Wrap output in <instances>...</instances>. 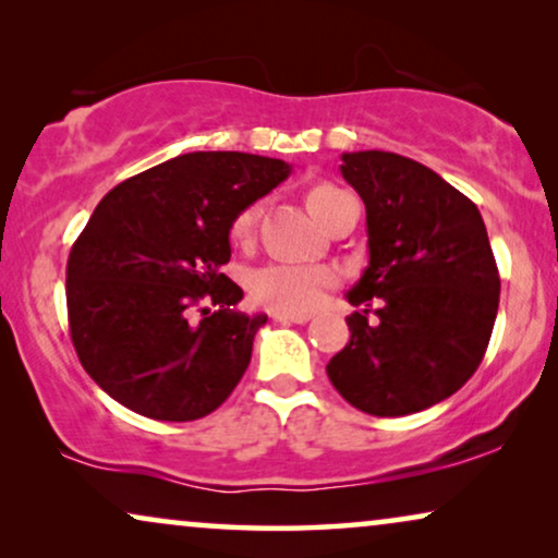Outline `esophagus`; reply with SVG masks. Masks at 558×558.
I'll return each mask as SVG.
<instances>
[{"instance_id": "obj_1", "label": "esophagus", "mask_w": 558, "mask_h": 558, "mask_svg": "<svg viewBox=\"0 0 558 558\" xmlns=\"http://www.w3.org/2000/svg\"><path fill=\"white\" fill-rule=\"evenodd\" d=\"M274 319H279V323H292V325H304L310 323V315H287V312H277Z\"/></svg>"}]
</instances>
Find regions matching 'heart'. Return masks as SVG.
I'll return each mask as SVG.
<instances>
[{"label":"heart","mask_w":558,"mask_h":558,"mask_svg":"<svg viewBox=\"0 0 558 558\" xmlns=\"http://www.w3.org/2000/svg\"><path fill=\"white\" fill-rule=\"evenodd\" d=\"M345 190L335 185H315L307 193V208L319 223L327 226L338 213L342 203L348 201ZM262 205H246L231 223V239L235 243H248L254 239ZM338 284V274L327 266H304V264H269L251 274L248 289L251 296L264 307L274 312H287V315H307L323 304L327 292Z\"/></svg>","instance_id":"obj_1"}]
</instances>
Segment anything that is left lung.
<instances>
[{
	"instance_id": "8db88e82",
	"label": "left lung",
	"mask_w": 558,
	"mask_h": 558,
	"mask_svg": "<svg viewBox=\"0 0 558 558\" xmlns=\"http://www.w3.org/2000/svg\"><path fill=\"white\" fill-rule=\"evenodd\" d=\"M340 172L365 203L368 266L348 292L350 342L327 376L365 414H416L460 391L490 342L500 277L483 216L393 151H345Z\"/></svg>"
}]
</instances>
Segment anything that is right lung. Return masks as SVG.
<instances>
[{"instance_id":"right-lung-1","label":"right lung","mask_w":558,"mask_h":558,"mask_svg":"<svg viewBox=\"0 0 558 558\" xmlns=\"http://www.w3.org/2000/svg\"><path fill=\"white\" fill-rule=\"evenodd\" d=\"M292 172L284 159L190 151L106 193L68 256V323L90 378L136 414L193 422L223 403L266 315L235 310L231 223Z\"/></svg>"}]
</instances>
